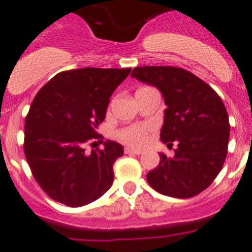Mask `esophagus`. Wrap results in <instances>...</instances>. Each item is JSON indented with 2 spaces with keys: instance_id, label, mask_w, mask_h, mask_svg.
<instances>
[{
  "instance_id": "esophagus-1",
  "label": "esophagus",
  "mask_w": 252,
  "mask_h": 252,
  "mask_svg": "<svg viewBox=\"0 0 252 252\" xmlns=\"http://www.w3.org/2000/svg\"><path fill=\"white\" fill-rule=\"evenodd\" d=\"M124 152H126V155H141V153H143L140 149H133V148H128V147L124 149Z\"/></svg>"
}]
</instances>
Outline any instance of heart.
Returning a JSON list of instances; mask_svg holds the SVG:
<instances>
[{"label":"heart","instance_id":"1","mask_svg":"<svg viewBox=\"0 0 252 252\" xmlns=\"http://www.w3.org/2000/svg\"><path fill=\"white\" fill-rule=\"evenodd\" d=\"M152 130H153V126L149 123H136V124H130V126H123L118 129L116 137L129 147L141 148L148 143Z\"/></svg>","mask_w":252,"mask_h":252}]
</instances>
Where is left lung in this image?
Returning <instances> with one entry per match:
<instances>
[{"mask_svg":"<svg viewBox=\"0 0 252 252\" xmlns=\"http://www.w3.org/2000/svg\"><path fill=\"white\" fill-rule=\"evenodd\" d=\"M132 78L155 86L165 99L160 137L177 141L174 157L161 153L160 164L147 174L148 184L164 195L190 198L216 180L227 156L230 124L223 101L198 76L180 67L144 66Z\"/></svg>","mask_w":252,"mask_h":252,"instance_id":"obj_1","label":"left lung"}]
</instances>
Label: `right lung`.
<instances>
[{
  "label": "right lung",
  "mask_w": 252,
  "mask_h": 252,
  "mask_svg": "<svg viewBox=\"0 0 252 252\" xmlns=\"http://www.w3.org/2000/svg\"><path fill=\"white\" fill-rule=\"evenodd\" d=\"M130 68L62 71L34 97L25 120L24 151L38 185L50 198L70 207L94 202L112 186L120 144L103 139L109 97ZM104 148L85 152L87 145Z\"/></svg>",
  "instance_id": "add662e5"
}]
</instances>
